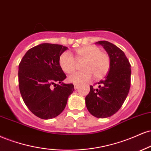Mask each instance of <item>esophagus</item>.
<instances>
[{
	"label": "esophagus",
	"mask_w": 151,
	"mask_h": 151,
	"mask_svg": "<svg viewBox=\"0 0 151 151\" xmlns=\"http://www.w3.org/2000/svg\"><path fill=\"white\" fill-rule=\"evenodd\" d=\"M74 88H75V89H77V88H78V84H74Z\"/></svg>",
	"instance_id": "34e87169"
}]
</instances>
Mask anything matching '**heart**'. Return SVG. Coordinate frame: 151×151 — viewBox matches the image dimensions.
<instances>
[{
	"mask_svg": "<svg viewBox=\"0 0 151 151\" xmlns=\"http://www.w3.org/2000/svg\"><path fill=\"white\" fill-rule=\"evenodd\" d=\"M78 62L83 61L81 71L76 72L68 77V81L73 83H80L88 81L94 76L95 79H101L107 75L110 68V57L107 53L100 51L97 46L87 45L75 51ZM61 70L65 73H72L76 68V61L68 51L62 53L58 59Z\"/></svg>",
	"mask_w": 151,
	"mask_h": 151,
	"instance_id": "b5f03b06",
	"label": "heart"
}]
</instances>
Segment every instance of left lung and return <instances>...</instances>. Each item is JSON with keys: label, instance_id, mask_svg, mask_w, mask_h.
Listing matches in <instances>:
<instances>
[{"label": "left lung", "instance_id": "obj_1", "mask_svg": "<svg viewBox=\"0 0 151 151\" xmlns=\"http://www.w3.org/2000/svg\"><path fill=\"white\" fill-rule=\"evenodd\" d=\"M110 57L109 73L98 83V88L90 86L86 97L88 110L97 118L112 116L121 108L128 95L131 86V64L124 51L107 41H100Z\"/></svg>", "mask_w": 151, "mask_h": 151}]
</instances>
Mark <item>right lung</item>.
<instances>
[{
  "label": "right lung",
  "instance_id": "obj_1",
  "mask_svg": "<svg viewBox=\"0 0 151 151\" xmlns=\"http://www.w3.org/2000/svg\"><path fill=\"white\" fill-rule=\"evenodd\" d=\"M68 49L55 44H41L29 49L19 64L18 82L24 104L42 119L57 116L73 93V83L64 84L66 76L58 59Z\"/></svg>",
  "mask_w": 151,
  "mask_h": 151
}]
</instances>
